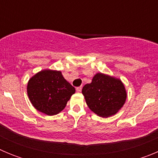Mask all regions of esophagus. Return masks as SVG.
I'll return each instance as SVG.
<instances>
[{
    "mask_svg": "<svg viewBox=\"0 0 158 158\" xmlns=\"http://www.w3.org/2000/svg\"><path fill=\"white\" fill-rule=\"evenodd\" d=\"M81 89H82L81 86H80V87H77L76 88V91L77 92V93H80V92H81Z\"/></svg>",
    "mask_w": 158,
    "mask_h": 158,
    "instance_id": "obj_1",
    "label": "esophagus"
}]
</instances>
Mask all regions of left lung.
Masks as SVG:
<instances>
[{
	"mask_svg": "<svg viewBox=\"0 0 158 158\" xmlns=\"http://www.w3.org/2000/svg\"><path fill=\"white\" fill-rule=\"evenodd\" d=\"M87 105L96 115L109 117L124 104L127 93L120 80L103 73H96L90 84L82 89Z\"/></svg>",
	"mask_w": 158,
	"mask_h": 158,
	"instance_id": "left-lung-1",
	"label": "left lung"
}]
</instances>
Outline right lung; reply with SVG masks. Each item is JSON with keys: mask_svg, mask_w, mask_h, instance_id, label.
Masks as SVG:
<instances>
[{"mask_svg": "<svg viewBox=\"0 0 158 158\" xmlns=\"http://www.w3.org/2000/svg\"><path fill=\"white\" fill-rule=\"evenodd\" d=\"M74 93V87L60 71H40L27 84V95L32 105L48 115H57L62 111Z\"/></svg>", "mask_w": 158, "mask_h": 158, "instance_id": "add662e5", "label": "right lung"}]
</instances>
